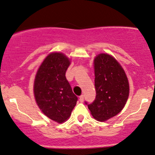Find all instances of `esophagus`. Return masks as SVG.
Here are the masks:
<instances>
[{"label":"esophagus","instance_id":"1","mask_svg":"<svg viewBox=\"0 0 155 155\" xmlns=\"http://www.w3.org/2000/svg\"><path fill=\"white\" fill-rule=\"evenodd\" d=\"M84 94H81V95L80 96V97H79L80 102L83 103V102H84Z\"/></svg>","mask_w":155,"mask_h":155}]
</instances>
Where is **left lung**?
Returning <instances> with one entry per match:
<instances>
[{"instance_id": "obj_1", "label": "left lung", "mask_w": 155, "mask_h": 155, "mask_svg": "<svg viewBox=\"0 0 155 155\" xmlns=\"http://www.w3.org/2000/svg\"><path fill=\"white\" fill-rule=\"evenodd\" d=\"M95 99L85 102L91 115L97 120L105 121L117 115L127 101L129 85L119 63L112 56L100 54L94 61Z\"/></svg>"}]
</instances>
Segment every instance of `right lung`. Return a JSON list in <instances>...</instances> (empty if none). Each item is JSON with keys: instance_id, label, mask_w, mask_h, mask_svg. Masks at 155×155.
I'll use <instances>...</instances> for the list:
<instances>
[{"instance_id": "obj_1", "label": "right lung", "mask_w": 155, "mask_h": 155, "mask_svg": "<svg viewBox=\"0 0 155 155\" xmlns=\"http://www.w3.org/2000/svg\"><path fill=\"white\" fill-rule=\"evenodd\" d=\"M69 64L64 54L51 53L40 66L35 79L34 94L38 106L45 115L58 123L69 117L78 101L66 78Z\"/></svg>"}]
</instances>
